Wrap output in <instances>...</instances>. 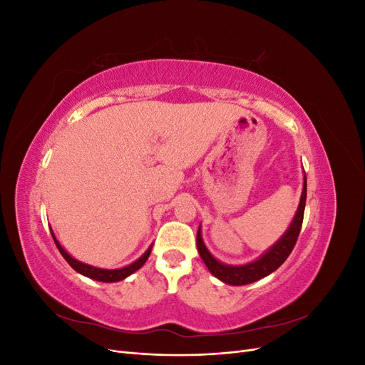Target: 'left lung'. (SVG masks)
Wrapping results in <instances>:
<instances>
[{"label": "left lung", "instance_id": "left-lung-1", "mask_svg": "<svg viewBox=\"0 0 365 365\" xmlns=\"http://www.w3.org/2000/svg\"><path fill=\"white\" fill-rule=\"evenodd\" d=\"M304 205H306V176H304V185L302 192L300 205H298L297 215L291 222L289 228L286 230L283 237L272 248H269L268 252H264L260 259H257L256 262H251L248 264H242V267H231V264H224L217 262L205 248L201 237V227H200L196 235V247H197V251H200L201 259L205 263V267L215 275V277L222 280L227 284H233V286L250 284L263 277H267V275H269L271 272L277 269L292 252L297 244L298 235H300V230H302Z\"/></svg>", "mask_w": 365, "mask_h": 365}]
</instances>
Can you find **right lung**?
I'll return each mask as SVG.
<instances>
[{
  "instance_id": "1",
  "label": "right lung",
  "mask_w": 365,
  "mask_h": 365,
  "mask_svg": "<svg viewBox=\"0 0 365 365\" xmlns=\"http://www.w3.org/2000/svg\"><path fill=\"white\" fill-rule=\"evenodd\" d=\"M51 236H53V240H54V244H56L59 252L62 254V257L70 263V267H71L74 271H77L79 274L85 275V277H90V279L97 280V282H105V283L120 282V280L126 279L128 275H130L132 272H135L137 269H140V268L143 267V264H145V262L148 260V257L150 256V251H152V247H150L145 254H143V256H141L138 260H135L134 263H130L129 267L120 268V269H102V268H96V267H91V264H86V263H82V262H79V260L73 259V257L70 256V254L61 247V244L56 240V237H54L53 231H51Z\"/></svg>"
}]
</instances>
